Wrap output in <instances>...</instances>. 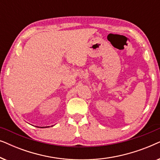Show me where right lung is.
<instances>
[{
  "label": "right lung",
  "instance_id": "obj_1",
  "mask_svg": "<svg viewBox=\"0 0 160 160\" xmlns=\"http://www.w3.org/2000/svg\"><path fill=\"white\" fill-rule=\"evenodd\" d=\"M45 128H48V127H45Z\"/></svg>",
  "mask_w": 160,
  "mask_h": 160
}]
</instances>
